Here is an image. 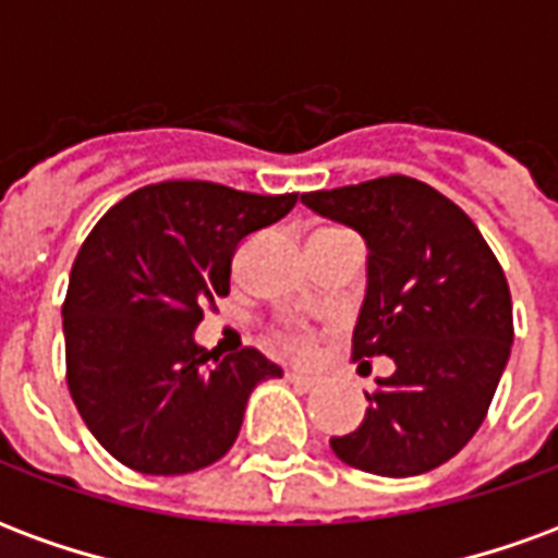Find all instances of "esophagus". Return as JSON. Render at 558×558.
I'll list each match as a JSON object with an SVG mask.
<instances>
[{"mask_svg":"<svg viewBox=\"0 0 558 558\" xmlns=\"http://www.w3.org/2000/svg\"><path fill=\"white\" fill-rule=\"evenodd\" d=\"M287 379H290L295 388H302V391H311V388L319 386V379H316V376L302 374V371H290V374H287Z\"/></svg>","mask_w":558,"mask_h":558,"instance_id":"obj_1","label":"esophagus"}]
</instances>
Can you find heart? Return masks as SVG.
<instances>
[{
    "instance_id": "obj_1",
    "label": "heart",
    "mask_w": 558,
    "mask_h": 558,
    "mask_svg": "<svg viewBox=\"0 0 558 558\" xmlns=\"http://www.w3.org/2000/svg\"><path fill=\"white\" fill-rule=\"evenodd\" d=\"M280 340H283V347H287V350L307 352L311 350V343H314V335H311V331H302V328H292V331H283Z\"/></svg>"
}]
</instances>
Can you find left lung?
I'll use <instances>...</instances> for the list:
<instances>
[{
	"label": "left lung",
	"mask_w": 558,
	"mask_h": 558,
	"mask_svg": "<svg viewBox=\"0 0 558 558\" xmlns=\"http://www.w3.org/2000/svg\"><path fill=\"white\" fill-rule=\"evenodd\" d=\"M367 242L352 359H395L362 427L335 436L350 466L410 478L442 466L490 410L514 340L508 280L463 208L410 175L302 194Z\"/></svg>",
	"instance_id": "8db88e82"
}]
</instances>
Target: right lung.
Wrapping results in <instances>:
<instances>
[{
  "label": "right lung",
  "instance_id": "add662e5",
  "mask_svg": "<svg viewBox=\"0 0 558 558\" xmlns=\"http://www.w3.org/2000/svg\"><path fill=\"white\" fill-rule=\"evenodd\" d=\"M295 199L158 182L86 235L62 304L68 391L119 463L143 475L211 466L242 430L256 383L283 374L254 347L227 359L196 347L194 328L230 292L235 247Z\"/></svg>",
  "mask_w": 558,
  "mask_h": 558
}]
</instances>
